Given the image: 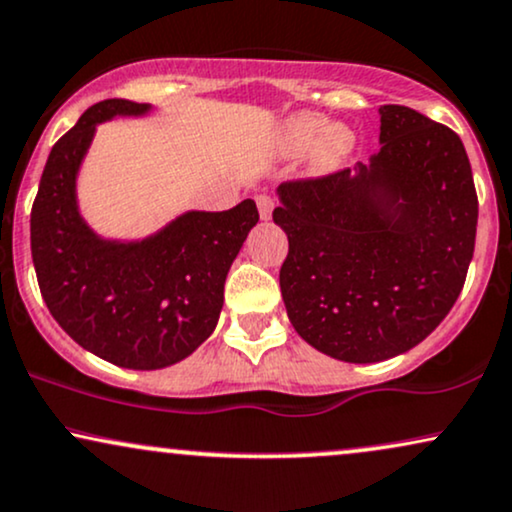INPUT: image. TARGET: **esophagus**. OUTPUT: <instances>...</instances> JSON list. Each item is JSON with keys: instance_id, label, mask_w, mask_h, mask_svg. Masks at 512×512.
<instances>
[{"instance_id": "1", "label": "esophagus", "mask_w": 512, "mask_h": 512, "mask_svg": "<svg viewBox=\"0 0 512 512\" xmlns=\"http://www.w3.org/2000/svg\"><path fill=\"white\" fill-rule=\"evenodd\" d=\"M256 204H258V213H261L263 220H268L270 216H273V199H270V194H258Z\"/></svg>"}]
</instances>
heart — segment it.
Listing matches in <instances>:
<instances>
[{"label": "heart", "mask_w": 512, "mask_h": 512, "mask_svg": "<svg viewBox=\"0 0 512 512\" xmlns=\"http://www.w3.org/2000/svg\"><path fill=\"white\" fill-rule=\"evenodd\" d=\"M285 144L294 154H304V151L318 147L320 166H334L353 149L356 137L344 125L330 128L327 118L318 113H299V116L289 118L285 125Z\"/></svg>", "instance_id": "1"}]
</instances>
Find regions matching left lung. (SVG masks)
Returning <instances> with one entry per match:
<instances>
[{"label": "left lung", "instance_id": "obj_1", "mask_svg": "<svg viewBox=\"0 0 512 512\" xmlns=\"http://www.w3.org/2000/svg\"><path fill=\"white\" fill-rule=\"evenodd\" d=\"M368 166L280 185L289 251L280 289L294 330L346 363L413 349L456 304L475 251L477 192L460 137L380 106Z\"/></svg>", "mask_w": 512, "mask_h": 512}]
</instances>
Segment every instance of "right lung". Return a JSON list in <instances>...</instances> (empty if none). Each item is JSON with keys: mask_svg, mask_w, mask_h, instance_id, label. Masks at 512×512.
Instances as JSON below:
<instances>
[{"mask_svg": "<svg viewBox=\"0 0 512 512\" xmlns=\"http://www.w3.org/2000/svg\"><path fill=\"white\" fill-rule=\"evenodd\" d=\"M147 104L106 99L49 151L30 211V251L49 313L82 349L132 370L187 358L218 323L227 270L258 223L254 199L192 211L140 244L94 237L75 206V173L94 125Z\"/></svg>", "mask_w": 512, "mask_h": 512, "instance_id": "add662e5", "label": "right lung"}]
</instances>
